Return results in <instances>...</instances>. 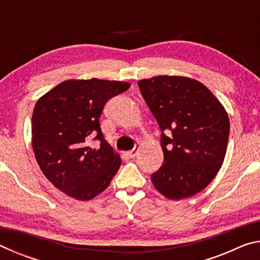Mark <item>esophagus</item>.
Segmentation results:
<instances>
[{"label":"esophagus","mask_w":260,"mask_h":260,"mask_svg":"<svg viewBox=\"0 0 260 260\" xmlns=\"http://www.w3.org/2000/svg\"><path fill=\"white\" fill-rule=\"evenodd\" d=\"M138 151H139V144L134 149H132V150L127 151V156H128L129 158H134L136 156V153H138Z\"/></svg>","instance_id":"esophagus-1"}]
</instances>
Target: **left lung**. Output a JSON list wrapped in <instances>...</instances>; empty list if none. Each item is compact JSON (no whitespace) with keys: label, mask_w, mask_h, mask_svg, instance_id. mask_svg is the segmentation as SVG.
Returning a JSON list of instances; mask_svg holds the SVG:
<instances>
[{"label":"left lung","mask_w":260,"mask_h":260,"mask_svg":"<svg viewBox=\"0 0 260 260\" xmlns=\"http://www.w3.org/2000/svg\"><path fill=\"white\" fill-rule=\"evenodd\" d=\"M138 85L161 131L164 161L151 174L153 186L170 200L203 190L226 155L230 119L225 109L193 79L159 76Z\"/></svg>","instance_id":"1"}]
</instances>
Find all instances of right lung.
I'll use <instances>...</instances> for the list:
<instances>
[{
    "mask_svg": "<svg viewBox=\"0 0 260 260\" xmlns=\"http://www.w3.org/2000/svg\"><path fill=\"white\" fill-rule=\"evenodd\" d=\"M129 86L95 78L68 80L35 104L34 155L46 178L60 191L89 201L108 188L121 160L104 139L100 117L108 101Z\"/></svg>",
    "mask_w": 260,
    "mask_h": 260,
    "instance_id": "1",
    "label": "right lung"
}]
</instances>
